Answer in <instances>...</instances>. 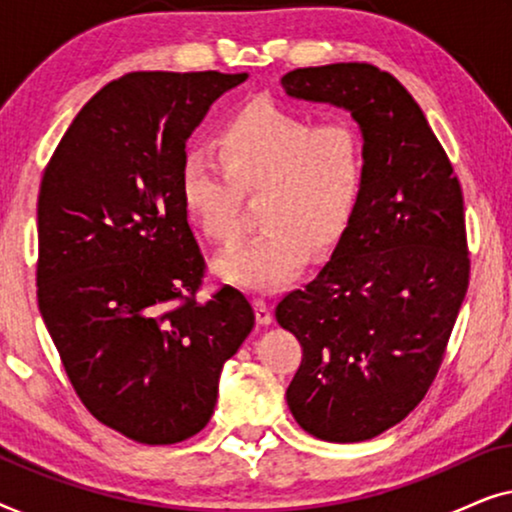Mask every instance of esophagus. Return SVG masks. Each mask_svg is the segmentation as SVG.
Wrapping results in <instances>:
<instances>
[{
  "label": "esophagus",
  "instance_id": "34e87169",
  "mask_svg": "<svg viewBox=\"0 0 512 512\" xmlns=\"http://www.w3.org/2000/svg\"><path fill=\"white\" fill-rule=\"evenodd\" d=\"M254 310H256V321H258V324H261V326L272 324V310L268 307V303H265V300L256 298L254 300Z\"/></svg>",
  "mask_w": 512,
  "mask_h": 512
}]
</instances>
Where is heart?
I'll use <instances>...</instances> for the list:
<instances>
[{
    "label": "heart",
    "instance_id": "obj_1",
    "mask_svg": "<svg viewBox=\"0 0 512 512\" xmlns=\"http://www.w3.org/2000/svg\"><path fill=\"white\" fill-rule=\"evenodd\" d=\"M219 158L186 153L179 198L198 230L214 242L240 233L244 193H265L268 228L214 261L223 282L244 291L275 293L289 286L312 258L347 233L366 188V149L347 121L317 123L272 100L237 109L216 135Z\"/></svg>",
    "mask_w": 512,
    "mask_h": 512
}]
</instances>
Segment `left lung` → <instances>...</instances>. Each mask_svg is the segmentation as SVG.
<instances>
[{
  "mask_svg": "<svg viewBox=\"0 0 512 512\" xmlns=\"http://www.w3.org/2000/svg\"><path fill=\"white\" fill-rule=\"evenodd\" d=\"M286 95L352 114L366 188L317 277L277 305L303 361L291 415L328 443L380 436L417 408L436 377L468 289L464 195L424 111L368 62L293 69Z\"/></svg>",
  "mask_w": 512,
  "mask_h": 512,
  "instance_id": "1",
  "label": "left lung"
}]
</instances>
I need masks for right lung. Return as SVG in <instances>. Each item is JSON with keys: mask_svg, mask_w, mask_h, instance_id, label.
<instances>
[{"mask_svg": "<svg viewBox=\"0 0 512 512\" xmlns=\"http://www.w3.org/2000/svg\"><path fill=\"white\" fill-rule=\"evenodd\" d=\"M247 72H132L79 111L41 179L37 298L90 415L144 445L205 429L219 377L254 328L205 275L179 198L186 142Z\"/></svg>", "mask_w": 512, "mask_h": 512, "instance_id": "right-lung-1", "label": "right lung"}]
</instances>
